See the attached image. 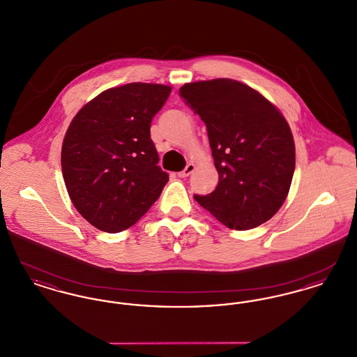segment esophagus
<instances>
[{
    "mask_svg": "<svg viewBox=\"0 0 357 357\" xmlns=\"http://www.w3.org/2000/svg\"><path fill=\"white\" fill-rule=\"evenodd\" d=\"M194 170H195V166H194L192 163H188L185 170L178 172V176H179V178H187L190 174H192V171Z\"/></svg>",
    "mask_w": 357,
    "mask_h": 357,
    "instance_id": "1",
    "label": "esophagus"
}]
</instances>
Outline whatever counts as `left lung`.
Returning <instances> with one entry per match:
<instances>
[{"instance_id":"left-lung-1","label":"left lung","mask_w":357,"mask_h":357,"mask_svg":"<svg viewBox=\"0 0 357 357\" xmlns=\"http://www.w3.org/2000/svg\"><path fill=\"white\" fill-rule=\"evenodd\" d=\"M179 96L199 115L218 171V185L198 204L230 229L269 221L285 202L296 167L294 142L280 111L231 79L185 84Z\"/></svg>"}]
</instances>
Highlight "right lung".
Here are the masks:
<instances>
[{"label": "right lung", "instance_id": "1", "mask_svg": "<svg viewBox=\"0 0 357 357\" xmlns=\"http://www.w3.org/2000/svg\"><path fill=\"white\" fill-rule=\"evenodd\" d=\"M171 86L131 83L102 92L70 121L61 170L77 211L96 229L119 233L153 206L169 174L150 136Z\"/></svg>", "mask_w": 357, "mask_h": 357}]
</instances>
